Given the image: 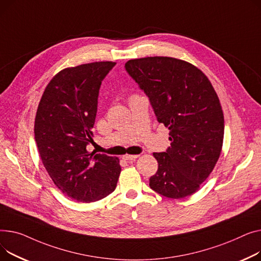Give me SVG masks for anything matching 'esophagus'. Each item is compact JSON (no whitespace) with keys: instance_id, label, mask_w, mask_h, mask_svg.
Segmentation results:
<instances>
[{"instance_id":"34e87169","label":"esophagus","mask_w":261,"mask_h":261,"mask_svg":"<svg viewBox=\"0 0 261 261\" xmlns=\"http://www.w3.org/2000/svg\"><path fill=\"white\" fill-rule=\"evenodd\" d=\"M122 158L127 161H135L138 158V155H124Z\"/></svg>"}]
</instances>
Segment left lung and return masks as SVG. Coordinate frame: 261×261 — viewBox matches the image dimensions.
<instances>
[{
    "label": "left lung",
    "instance_id": "8db88e82",
    "mask_svg": "<svg viewBox=\"0 0 261 261\" xmlns=\"http://www.w3.org/2000/svg\"><path fill=\"white\" fill-rule=\"evenodd\" d=\"M125 70L147 96L159 123L170 129L171 146L154 152L157 173L149 187L172 199L198 191L222 148L224 121L215 89L196 66L168 57L129 60Z\"/></svg>",
    "mask_w": 261,
    "mask_h": 261
}]
</instances>
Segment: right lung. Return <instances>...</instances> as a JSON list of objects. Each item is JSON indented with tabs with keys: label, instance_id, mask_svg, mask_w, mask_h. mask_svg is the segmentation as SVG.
Listing matches in <instances>:
<instances>
[{
	"label": "right lung",
	"instance_id": "obj_1",
	"mask_svg": "<svg viewBox=\"0 0 261 261\" xmlns=\"http://www.w3.org/2000/svg\"><path fill=\"white\" fill-rule=\"evenodd\" d=\"M116 62L65 68L46 86L35 120L42 162L56 187L79 202H94L117 187L119 159L89 152L101 83Z\"/></svg>",
	"mask_w": 261,
	"mask_h": 261
}]
</instances>
